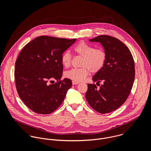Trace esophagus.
<instances>
[{"label":"esophagus","instance_id":"obj_1","mask_svg":"<svg viewBox=\"0 0 151 151\" xmlns=\"http://www.w3.org/2000/svg\"><path fill=\"white\" fill-rule=\"evenodd\" d=\"M79 84L78 82H76V81H72V84H73V86L77 85V84Z\"/></svg>","mask_w":151,"mask_h":151}]
</instances>
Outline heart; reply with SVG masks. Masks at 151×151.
<instances>
[{"instance_id": "heart-1", "label": "heart", "mask_w": 151, "mask_h": 151, "mask_svg": "<svg viewBox=\"0 0 151 151\" xmlns=\"http://www.w3.org/2000/svg\"><path fill=\"white\" fill-rule=\"evenodd\" d=\"M74 51L83 59L79 68H73L65 71V76L76 82L82 81L88 76L89 71L93 74L99 73L105 66L107 60V53L102 48L94 46L81 42L74 48ZM72 56L68 52H64L61 57L63 65L68 68L71 65Z\"/></svg>"}]
</instances>
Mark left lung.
<instances>
[{
    "label": "left lung",
    "instance_id": "left-lung-1",
    "mask_svg": "<svg viewBox=\"0 0 151 151\" xmlns=\"http://www.w3.org/2000/svg\"><path fill=\"white\" fill-rule=\"evenodd\" d=\"M100 42L107 53L104 68L92 80L102 83L99 88L88 84L86 94L89 105L100 113H108L120 107L127 100L135 77V65L127 46L116 38L99 35L89 40Z\"/></svg>",
    "mask_w": 151,
    "mask_h": 151
}]
</instances>
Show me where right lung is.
<instances>
[{"mask_svg":"<svg viewBox=\"0 0 151 151\" xmlns=\"http://www.w3.org/2000/svg\"><path fill=\"white\" fill-rule=\"evenodd\" d=\"M76 40L40 36L19 55L14 70L16 89L24 104L35 113L50 114L62 104L72 82L61 80V57ZM54 79L57 82L50 84Z\"/></svg>","mask_w":151,"mask_h":151,"instance_id":"obj_1","label":"right lung"}]
</instances>
